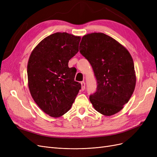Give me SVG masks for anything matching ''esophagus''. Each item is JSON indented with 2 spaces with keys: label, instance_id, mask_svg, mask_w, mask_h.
<instances>
[{
  "label": "esophagus",
  "instance_id": "1",
  "mask_svg": "<svg viewBox=\"0 0 157 157\" xmlns=\"http://www.w3.org/2000/svg\"><path fill=\"white\" fill-rule=\"evenodd\" d=\"M80 84H81V86H82L81 90L83 91V90H84V89H85V82L84 81H82L80 82Z\"/></svg>",
  "mask_w": 157,
  "mask_h": 157
}]
</instances>
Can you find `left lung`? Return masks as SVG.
I'll return each instance as SVG.
<instances>
[{
	"instance_id": "8db88e82",
	"label": "left lung",
	"mask_w": 157,
	"mask_h": 157,
	"mask_svg": "<svg viewBox=\"0 0 157 157\" xmlns=\"http://www.w3.org/2000/svg\"><path fill=\"white\" fill-rule=\"evenodd\" d=\"M80 52L92 65L97 80L96 92L90 101L99 113L111 116L119 112L134 91L136 77L129 52L102 33L84 35Z\"/></svg>"
}]
</instances>
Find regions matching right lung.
I'll use <instances>...</instances> for the list:
<instances>
[{"label": "right lung", "mask_w": 157, "mask_h": 157, "mask_svg": "<svg viewBox=\"0 0 157 157\" xmlns=\"http://www.w3.org/2000/svg\"><path fill=\"white\" fill-rule=\"evenodd\" d=\"M80 37L56 33L46 37L31 52L27 64L28 86L37 105L47 115L59 117L72 106L80 83L69 61L78 52Z\"/></svg>", "instance_id": "right-lung-1"}]
</instances>
